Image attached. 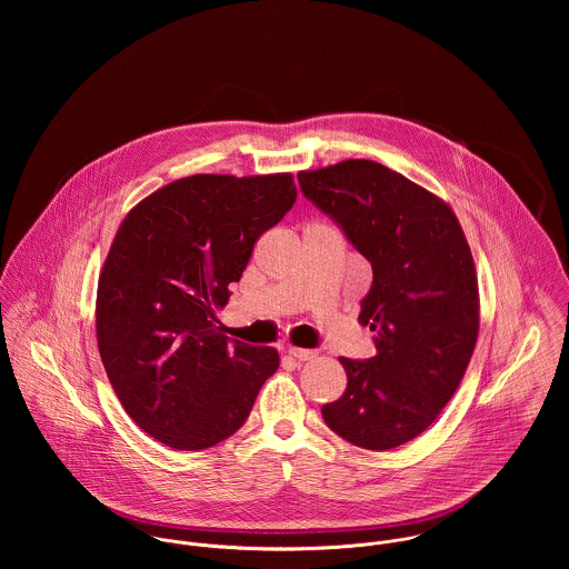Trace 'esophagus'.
Instances as JSON below:
<instances>
[{"mask_svg": "<svg viewBox=\"0 0 569 569\" xmlns=\"http://www.w3.org/2000/svg\"><path fill=\"white\" fill-rule=\"evenodd\" d=\"M287 352H289L293 359H298V361H311V359H316V357H318V350L296 348V346H289V348H287Z\"/></svg>", "mask_w": 569, "mask_h": 569, "instance_id": "34e87169", "label": "esophagus"}]
</instances>
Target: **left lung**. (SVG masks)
Returning <instances> with one entry per match:
<instances>
[{"instance_id":"1","label":"left lung","mask_w":569,"mask_h":569,"mask_svg":"<svg viewBox=\"0 0 569 569\" xmlns=\"http://www.w3.org/2000/svg\"><path fill=\"white\" fill-rule=\"evenodd\" d=\"M298 181L372 264L359 320L377 355L339 357L348 386L322 416L361 449H395L436 420L471 361L480 328L471 249L445 201L381 163L346 160Z\"/></svg>"}]
</instances>
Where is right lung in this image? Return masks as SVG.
Instances as JSON below:
<instances>
[{"label":"right lung","mask_w":569,"mask_h":569,"mask_svg":"<svg viewBox=\"0 0 569 569\" xmlns=\"http://www.w3.org/2000/svg\"><path fill=\"white\" fill-rule=\"evenodd\" d=\"M296 197L289 172L192 174L122 221L98 280L96 335L113 392L151 438L179 451L214 447L278 370L273 348L228 339L214 309Z\"/></svg>","instance_id":"right-lung-1"}]
</instances>
